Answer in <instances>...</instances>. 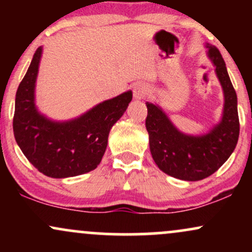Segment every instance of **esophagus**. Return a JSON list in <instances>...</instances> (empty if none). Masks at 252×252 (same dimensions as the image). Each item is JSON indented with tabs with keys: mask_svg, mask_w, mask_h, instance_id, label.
Segmentation results:
<instances>
[{
	"mask_svg": "<svg viewBox=\"0 0 252 252\" xmlns=\"http://www.w3.org/2000/svg\"><path fill=\"white\" fill-rule=\"evenodd\" d=\"M132 92H134V97L136 99H141V98H144L148 94L149 89L148 86L144 85V84H136Z\"/></svg>",
	"mask_w": 252,
	"mask_h": 252,
	"instance_id": "obj_1",
	"label": "esophagus"
}]
</instances>
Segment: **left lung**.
<instances>
[{
  "mask_svg": "<svg viewBox=\"0 0 252 252\" xmlns=\"http://www.w3.org/2000/svg\"><path fill=\"white\" fill-rule=\"evenodd\" d=\"M207 47L224 90V114L218 126L206 135H185L169 122L158 106L147 103L146 128L153 158L162 172L180 180L198 181L212 175L230 158L238 142L239 118L236 91L220 52L213 46Z\"/></svg>",
  "mask_w": 252,
  "mask_h": 252,
  "instance_id": "left-lung-1",
  "label": "left lung"
}]
</instances>
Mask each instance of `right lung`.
<instances>
[{"mask_svg": "<svg viewBox=\"0 0 252 252\" xmlns=\"http://www.w3.org/2000/svg\"><path fill=\"white\" fill-rule=\"evenodd\" d=\"M34 53L27 73L16 91L13 130L28 161L50 178H70L94 170L102 161L110 129L132 99L131 91L98 104L68 122H53L37 112L34 88L41 58Z\"/></svg>", "mask_w": 252, "mask_h": 252, "instance_id": "right-lung-1", "label": "right lung"}]
</instances>
